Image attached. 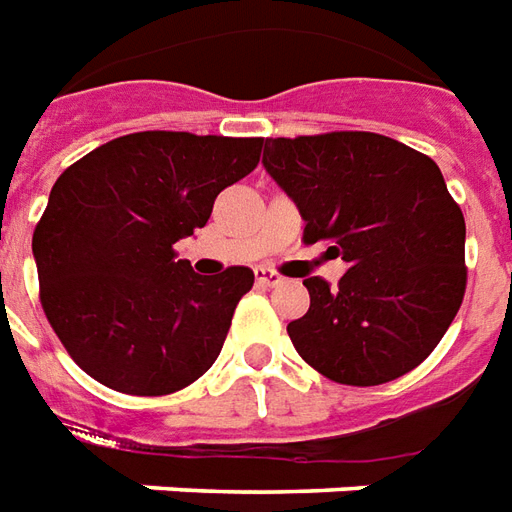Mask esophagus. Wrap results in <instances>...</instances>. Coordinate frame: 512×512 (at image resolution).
<instances>
[{
	"instance_id": "esophagus-1",
	"label": "esophagus",
	"mask_w": 512,
	"mask_h": 512,
	"mask_svg": "<svg viewBox=\"0 0 512 512\" xmlns=\"http://www.w3.org/2000/svg\"><path fill=\"white\" fill-rule=\"evenodd\" d=\"M253 275H256V283H261V286H281V283H286L281 272L267 270V267H256Z\"/></svg>"
}]
</instances>
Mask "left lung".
I'll return each instance as SVG.
<instances>
[{"label": "left lung", "mask_w": 512, "mask_h": 512, "mask_svg": "<svg viewBox=\"0 0 512 512\" xmlns=\"http://www.w3.org/2000/svg\"><path fill=\"white\" fill-rule=\"evenodd\" d=\"M264 169L297 204L305 245L349 270L330 289L305 278L311 308L286 327L305 363L374 387L423 363L466 292L464 212L434 160L365 130L267 138Z\"/></svg>", "instance_id": "1"}]
</instances>
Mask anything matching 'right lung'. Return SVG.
<instances>
[{"instance_id": "right-lung-1", "label": "right lung", "mask_w": 512, "mask_h": 512, "mask_svg": "<svg viewBox=\"0 0 512 512\" xmlns=\"http://www.w3.org/2000/svg\"><path fill=\"white\" fill-rule=\"evenodd\" d=\"M261 147L144 130L62 171L32 253L48 324L84 374L119 393L169 395L210 371L253 270L199 275L174 245L259 166Z\"/></svg>"}]
</instances>
